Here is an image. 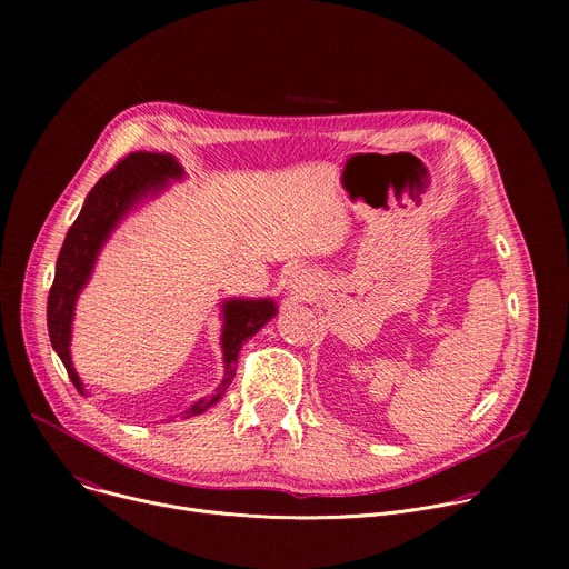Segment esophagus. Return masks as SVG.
<instances>
[{"label":"esophagus","mask_w":569,"mask_h":569,"mask_svg":"<svg viewBox=\"0 0 569 569\" xmlns=\"http://www.w3.org/2000/svg\"><path fill=\"white\" fill-rule=\"evenodd\" d=\"M301 286H303V277H301V274H295V279H292V288H297V290H299Z\"/></svg>","instance_id":"1"}]
</instances>
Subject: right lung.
Wrapping results in <instances>:
<instances>
[{
  "instance_id": "1",
  "label": "right lung",
  "mask_w": 569,
  "mask_h": 569,
  "mask_svg": "<svg viewBox=\"0 0 569 569\" xmlns=\"http://www.w3.org/2000/svg\"><path fill=\"white\" fill-rule=\"evenodd\" d=\"M184 169L173 154L167 152H130L119 164L106 173L88 193L83 209L69 227L62 250L56 261V277L47 301V327L53 351L60 356L73 387L86 393L69 353L73 306L92 277L97 257L117 224L148 196L167 189L169 180H182ZM277 315L272 299H224L222 303V362L224 376L211 398H200L184 412V419L207 412L222 398L236 376V360L242 342L257 336Z\"/></svg>"
}]
</instances>
